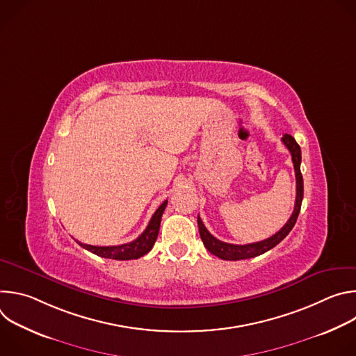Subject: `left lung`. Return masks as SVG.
<instances>
[{
  "label": "left lung",
  "instance_id": "obj_1",
  "mask_svg": "<svg viewBox=\"0 0 356 356\" xmlns=\"http://www.w3.org/2000/svg\"><path fill=\"white\" fill-rule=\"evenodd\" d=\"M282 142L284 143V146L289 149V152L291 154V161H293V166H294V172H296V204H294V210L293 214L290 216L289 221L284 224V227L277 231L275 235H272L268 239L259 241V242H253V243H246V245H234V243H227L222 242L220 239H217L216 236H213L209 229L206 228V225L202 224L200 216L197 217V222H198V231H200V236L204 246L213 253V255L224 259V261H241V259H249V258H255L262 255V253L270 250L272 248H275L279 242H282L287 234L293 229L300 209H301V201H302V193H304V187H302V176L300 172V163H301V149L298 146V143L296 142V139L289 135L284 134L282 138Z\"/></svg>",
  "mask_w": 356,
  "mask_h": 356
}]
</instances>
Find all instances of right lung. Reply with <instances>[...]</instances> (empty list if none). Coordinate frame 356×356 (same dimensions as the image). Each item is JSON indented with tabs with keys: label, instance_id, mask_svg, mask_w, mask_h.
<instances>
[{
	"label": "right lung",
	"instance_id": "obj_1",
	"mask_svg": "<svg viewBox=\"0 0 356 356\" xmlns=\"http://www.w3.org/2000/svg\"><path fill=\"white\" fill-rule=\"evenodd\" d=\"M168 206V200H165L159 209L155 211V214L152 216L146 229L132 242L122 243V245H115V246H94V245H87V243H80L84 249L90 250L91 253L101 258H107V259H115V261H129V259H138L143 257L145 253H147L152 248H154L158 234H159V227H161V220L162 214Z\"/></svg>",
	"mask_w": 356,
	"mask_h": 356
}]
</instances>
